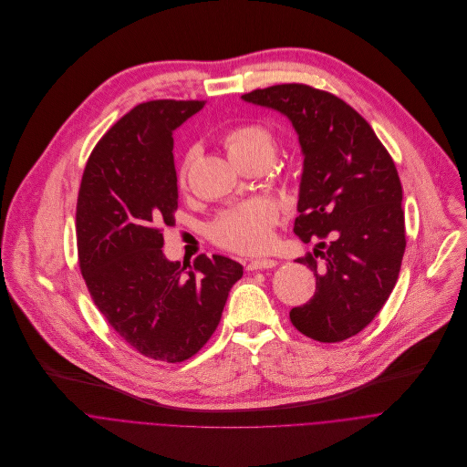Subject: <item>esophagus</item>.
Segmentation results:
<instances>
[{
  "mask_svg": "<svg viewBox=\"0 0 467 467\" xmlns=\"http://www.w3.org/2000/svg\"><path fill=\"white\" fill-rule=\"evenodd\" d=\"M277 265L275 259H270V257H255V259H250L246 268L248 270H265V268H274Z\"/></svg>",
  "mask_w": 467,
  "mask_h": 467,
  "instance_id": "obj_1",
  "label": "esophagus"
}]
</instances>
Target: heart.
<instances>
[{"instance_id":"1","label":"heart","mask_w":467,"mask_h":467,"mask_svg":"<svg viewBox=\"0 0 467 467\" xmlns=\"http://www.w3.org/2000/svg\"><path fill=\"white\" fill-rule=\"evenodd\" d=\"M223 145L228 150L232 161L241 167L252 160L272 161L275 154L274 134L255 123L237 125L226 132ZM197 158V150L192 149L183 158L178 172L180 185L185 183L188 171ZM277 208L266 199H254L241 206L223 212L210 226L212 239L228 250L235 252H254L265 248L272 239V228L277 223Z\"/></svg>"}]
</instances>
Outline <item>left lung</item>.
<instances>
[{
	"label": "left lung",
	"mask_w": 467,
	"mask_h": 467,
	"mask_svg": "<svg viewBox=\"0 0 467 467\" xmlns=\"http://www.w3.org/2000/svg\"><path fill=\"white\" fill-rule=\"evenodd\" d=\"M241 98L287 116L304 152L295 234L322 239V250L296 259L315 272L317 291L291 309V322L313 340H346L376 318L400 275L407 239L394 160L369 123L329 91L275 84Z\"/></svg>",
	"instance_id": "obj_1"
}]
</instances>
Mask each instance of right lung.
<instances>
[{
  "label": "right lung",
  "mask_w": 467,
  "mask_h": 467,
  "mask_svg": "<svg viewBox=\"0 0 467 467\" xmlns=\"http://www.w3.org/2000/svg\"><path fill=\"white\" fill-rule=\"evenodd\" d=\"M206 101L134 107L91 150L77 199V250L91 300L138 353L165 362L193 357L221 322L243 266L201 254L185 272L163 252L178 185L172 132Z\"/></svg>",
  "instance_id": "add662e5"
}]
</instances>
